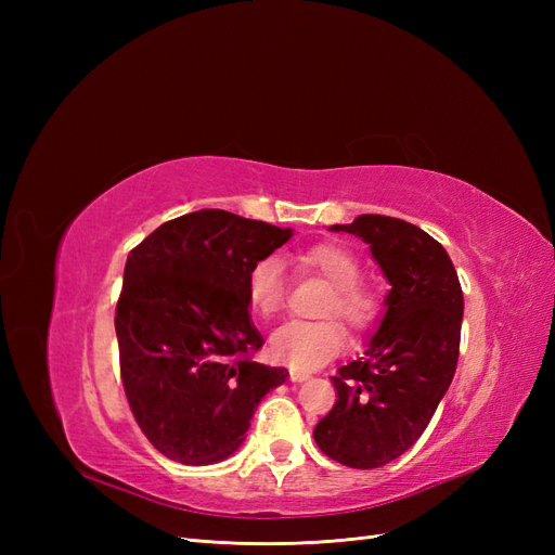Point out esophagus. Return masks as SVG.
<instances>
[{
    "label": "esophagus",
    "mask_w": 555,
    "mask_h": 555,
    "mask_svg": "<svg viewBox=\"0 0 555 555\" xmlns=\"http://www.w3.org/2000/svg\"><path fill=\"white\" fill-rule=\"evenodd\" d=\"M308 377H310V373H306V371H296V367H292V371H289V379L292 382H304Z\"/></svg>",
    "instance_id": "34e87169"
}]
</instances>
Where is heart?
<instances>
[{"label": "heart", "instance_id": "heart-1", "mask_svg": "<svg viewBox=\"0 0 555 555\" xmlns=\"http://www.w3.org/2000/svg\"><path fill=\"white\" fill-rule=\"evenodd\" d=\"M300 271L317 273L331 284L322 304V314L338 317L351 328L363 331L371 326L379 310V294L371 284L361 282V261L343 243H317L294 255ZM247 306L261 319H273L282 312L287 300L282 263L275 257H263L249 268L245 280ZM345 345V328L335 319L319 322H292L273 333L271 357L287 363L296 371H314L333 359Z\"/></svg>", "mask_w": 555, "mask_h": 555}]
</instances>
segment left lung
I'll use <instances>...</instances> for the list:
<instances>
[{
  "instance_id": "left-lung-1",
  "label": "left lung",
  "mask_w": 555,
  "mask_h": 555,
  "mask_svg": "<svg viewBox=\"0 0 555 555\" xmlns=\"http://www.w3.org/2000/svg\"><path fill=\"white\" fill-rule=\"evenodd\" d=\"M331 231L371 245L391 284L386 312L363 357L331 377L333 410L314 442L347 467H382L426 430L456 373L463 292L447 249L418 227L386 215H359Z\"/></svg>"
}]
</instances>
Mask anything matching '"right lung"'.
Listing matches in <instances>:
<instances>
[{
  "instance_id": "right-lung-1",
  "label": "right lung",
  "mask_w": 555,
  "mask_h": 555,
  "mask_svg": "<svg viewBox=\"0 0 555 555\" xmlns=\"http://www.w3.org/2000/svg\"><path fill=\"white\" fill-rule=\"evenodd\" d=\"M289 238L292 229L208 208L129 251L115 308L120 375L133 418L166 459L224 461L261 398L289 377L251 359L263 338L245 296L249 268Z\"/></svg>"
}]
</instances>
